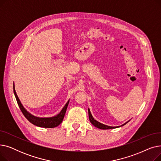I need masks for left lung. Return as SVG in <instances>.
<instances>
[{
	"instance_id": "left-lung-1",
	"label": "left lung",
	"mask_w": 161,
	"mask_h": 161,
	"mask_svg": "<svg viewBox=\"0 0 161 161\" xmlns=\"http://www.w3.org/2000/svg\"><path fill=\"white\" fill-rule=\"evenodd\" d=\"M88 113H89V121H90V122L95 127H97V128H98V129H115V128H118V127H120V126H123V125H126V123H127L129 121H126V123H125L124 124H123V125H120V126H108V125H104V124H103V123H100V122H98V121H97V120H95L94 118H93V117L92 116V114H91V111H90V109H89V108H88Z\"/></svg>"
}]
</instances>
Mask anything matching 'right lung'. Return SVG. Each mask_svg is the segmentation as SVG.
Returning <instances> with one entry per match:
<instances>
[{
    "mask_svg": "<svg viewBox=\"0 0 161 161\" xmlns=\"http://www.w3.org/2000/svg\"><path fill=\"white\" fill-rule=\"evenodd\" d=\"M13 89H14V93L15 97L17 103H18V104L21 109V111L22 112L24 116L27 118V120L31 123L32 124L35 125L37 126H39V127H44V128H54L56 127V126H58L60 125L63 120V118L64 117L66 109L68 107V105H69L70 99L68 100V102L66 103V104L64 106L63 109L61 110V112H59L58 114H57L55 116L53 117H36L35 115H33L31 113H29L26 109L24 108L23 104H21V101L16 93V91L15 89V85H14V82L13 83Z\"/></svg>",
    "mask_w": 161,
    "mask_h": 161,
    "instance_id": "obj_1",
    "label": "right lung"
}]
</instances>
